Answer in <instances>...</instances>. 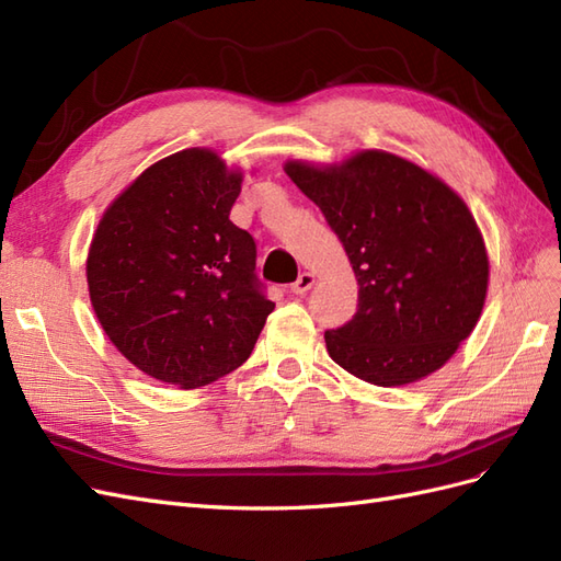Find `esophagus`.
I'll return each mask as SVG.
<instances>
[{
  "label": "esophagus",
  "mask_w": 561,
  "mask_h": 561,
  "mask_svg": "<svg viewBox=\"0 0 561 561\" xmlns=\"http://www.w3.org/2000/svg\"><path fill=\"white\" fill-rule=\"evenodd\" d=\"M316 283V276L309 274V271H304V274H299V278L293 283V293L295 295H307L311 287Z\"/></svg>",
  "instance_id": "obj_1"
}]
</instances>
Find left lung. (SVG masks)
Segmentation results:
<instances>
[{
    "instance_id": "left-lung-1",
    "label": "left lung",
    "mask_w": 561,
    "mask_h": 561,
    "mask_svg": "<svg viewBox=\"0 0 561 561\" xmlns=\"http://www.w3.org/2000/svg\"><path fill=\"white\" fill-rule=\"evenodd\" d=\"M285 173L325 215L360 285L358 311L325 332L330 358L386 388L443 367L486 297V248L466 203L388 151L328 168L290 161Z\"/></svg>"
}]
</instances>
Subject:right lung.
I'll return each instance as SVG.
<instances>
[{
    "instance_id": "right-lung-1",
    "label": "right lung",
    "mask_w": 561,
    "mask_h": 561,
    "mask_svg": "<svg viewBox=\"0 0 561 561\" xmlns=\"http://www.w3.org/2000/svg\"><path fill=\"white\" fill-rule=\"evenodd\" d=\"M243 175L210 149L149 165L103 215L87 260L93 311L145 375L198 388L241 367L266 299L257 245L229 213Z\"/></svg>"
}]
</instances>
